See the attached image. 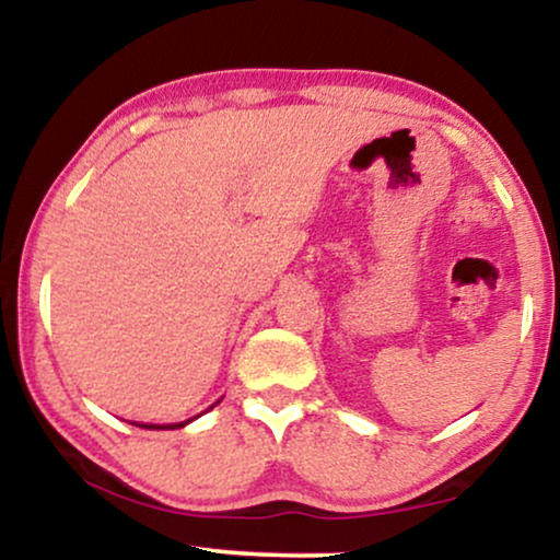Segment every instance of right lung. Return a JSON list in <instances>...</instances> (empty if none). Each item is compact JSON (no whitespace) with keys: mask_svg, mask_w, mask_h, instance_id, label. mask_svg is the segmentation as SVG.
I'll use <instances>...</instances> for the list:
<instances>
[{"mask_svg":"<svg viewBox=\"0 0 560 560\" xmlns=\"http://www.w3.org/2000/svg\"><path fill=\"white\" fill-rule=\"evenodd\" d=\"M186 423H190V420H186ZM186 423H173V425H142V428H150V431H160V428H183Z\"/></svg>","mask_w":560,"mask_h":560,"instance_id":"obj_1","label":"right lung"}]
</instances>
